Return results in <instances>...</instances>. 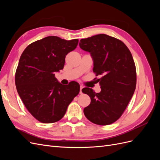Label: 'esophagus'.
Instances as JSON below:
<instances>
[{"label":"esophagus","mask_w":160,"mask_h":160,"mask_svg":"<svg viewBox=\"0 0 160 160\" xmlns=\"http://www.w3.org/2000/svg\"><path fill=\"white\" fill-rule=\"evenodd\" d=\"M83 87L82 86V85H81V86H80V94L83 93H82V89H83Z\"/></svg>","instance_id":"esophagus-1"}]
</instances>
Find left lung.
Returning a JSON list of instances; mask_svg holds the SVG:
<instances>
[{"mask_svg":"<svg viewBox=\"0 0 160 160\" xmlns=\"http://www.w3.org/2000/svg\"><path fill=\"white\" fill-rule=\"evenodd\" d=\"M81 49L89 52L93 60V72L101 75L97 80L100 93L89 88L82 89L91 98L84 108L90 122L107 125L116 122L124 112L136 87V69L132 53L124 43L105 34L81 39Z\"/></svg>","mask_w":160,"mask_h":160,"instance_id":"8db88e82","label":"left lung"}]
</instances>
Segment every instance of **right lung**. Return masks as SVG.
I'll use <instances>...</instances> for the list:
<instances>
[{
	"instance_id": "1",
	"label": "right lung",
	"mask_w": 160,
	"mask_h": 160,
	"mask_svg": "<svg viewBox=\"0 0 160 160\" xmlns=\"http://www.w3.org/2000/svg\"><path fill=\"white\" fill-rule=\"evenodd\" d=\"M78 42L49 36L32 42L22 53L15 73L17 90L27 110L40 122L61 119L79 93L78 83L72 81L65 86L55 77L63 69L66 55Z\"/></svg>"
}]
</instances>
